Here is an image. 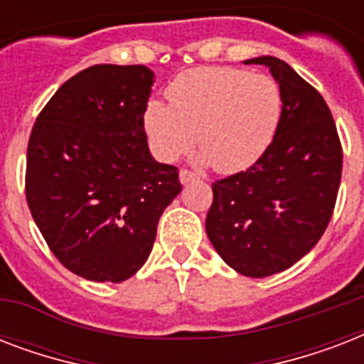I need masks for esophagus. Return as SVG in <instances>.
Returning <instances> with one entry per match:
<instances>
[{"instance_id":"1","label":"esophagus","mask_w":364,"mask_h":364,"mask_svg":"<svg viewBox=\"0 0 364 364\" xmlns=\"http://www.w3.org/2000/svg\"><path fill=\"white\" fill-rule=\"evenodd\" d=\"M179 179H181L183 185H187V183L191 181H196V179H198V173H194L193 170H187V168H183V170L179 171Z\"/></svg>"}]
</instances>
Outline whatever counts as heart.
<instances>
[{
    "label": "heart",
    "instance_id": "b5f03b06",
    "mask_svg": "<svg viewBox=\"0 0 364 364\" xmlns=\"http://www.w3.org/2000/svg\"><path fill=\"white\" fill-rule=\"evenodd\" d=\"M170 107L149 102L143 122L160 159L177 160L194 147L213 170H247L276 137L283 100L277 82L238 68H196L166 90Z\"/></svg>",
    "mask_w": 364,
    "mask_h": 364
}]
</instances>
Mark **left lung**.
Returning a JSON list of instances; mask_svg holds the SVG:
<instances>
[{
    "label": "left lung",
    "mask_w": 364,
    "mask_h": 364,
    "mask_svg": "<svg viewBox=\"0 0 364 364\" xmlns=\"http://www.w3.org/2000/svg\"><path fill=\"white\" fill-rule=\"evenodd\" d=\"M245 64L270 68L282 90V119L253 166L211 185L205 232L234 270L266 277L291 268L327 230L344 154L333 113L310 82L274 56Z\"/></svg>",
    "instance_id": "obj_1"
}]
</instances>
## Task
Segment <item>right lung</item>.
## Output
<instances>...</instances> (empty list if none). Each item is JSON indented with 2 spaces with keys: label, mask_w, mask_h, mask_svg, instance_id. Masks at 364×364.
I'll return each instance as SVG.
<instances>
[{
  "label": "right lung",
  "mask_w": 364,
  "mask_h": 364,
  "mask_svg": "<svg viewBox=\"0 0 364 364\" xmlns=\"http://www.w3.org/2000/svg\"><path fill=\"white\" fill-rule=\"evenodd\" d=\"M145 65L100 64L65 81L37 115L26 154V200L70 272L124 282L147 260L179 170L147 147Z\"/></svg>",
  "instance_id": "1"
}]
</instances>
